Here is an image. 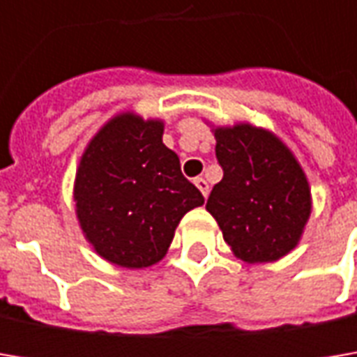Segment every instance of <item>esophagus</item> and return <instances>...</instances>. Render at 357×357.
Segmentation results:
<instances>
[{"label":"esophagus","instance_id":"34e87169","mask_svg":"<svg viewBox=\"0 0 357 357\" xmlns=\"http://www.w3.org/2000/svg\"><path fill=\"white\" fill-rule=\"evenodd\" d=\"M195 185L199 186V190L204 195V197H208V183H206V178L197 176V178H195Z\"/></svg>","mask_w":357,"mask_h":357}]
</instances>
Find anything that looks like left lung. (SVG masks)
<instances>
[{
  "label": "left lung",
  "mask_w": 357,
  "mask_h": 357,
  "mask_svg": "<svg viewBox=\"0 0 357 357\" xmlns=\"http://www.w3.org/2000/svg\"><path fill=\"white\" fill-rule=\"evenodd\" d=\"M222 181L206 200L232 252L244 262H274L306 227L312 200L306 174L272 132L250 125L216 129Z\"/></svg>",
  "instance_id": "obj_1"
}]
</instances>
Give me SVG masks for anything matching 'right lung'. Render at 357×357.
<instances>
[{
  "instance_id": "add662e5",
  "label": "right lung",
  "mask_w": 357,
  "mask_h": 357,
  "mask_svg": "<svg viewBox=\"0 0 357 357\" xmlns=\"http://www.w3.org/2000/svg\"><path fill=\"white\" fill-rule=\"evenodd\" d=\"M77 218L99 256L123 268L157 264L174 228L204 202L162 143V123L119 115L83 153L75 178Z\"/></svg>"
}]
</instances>
